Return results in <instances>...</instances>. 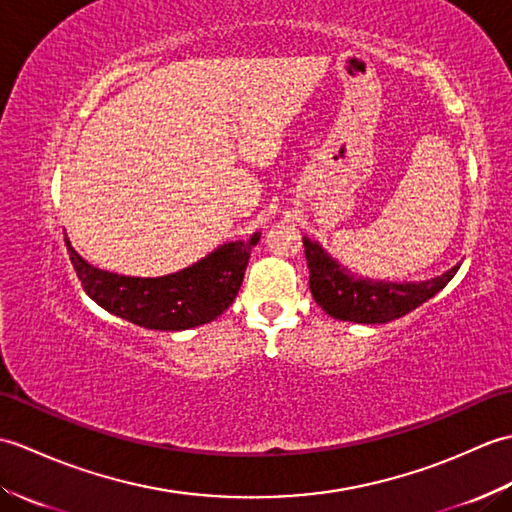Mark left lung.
I'll list each match as a JSON object with an SVG mask.
<instances>
[{"instance_id":"obj_1","label":"left lung","mask_w":512,"mask_h":512,"mask_svg":"<svg viewBox=\"0 0 512 512\" xmlns=\"http://www.w3.org/2000/svg\"><path fill=\"white\" fill-rule=\"evenodd\" d=\"M306 248V262L310 268V292L314 301L339 321L352 323H389L394 319L405 317L407 312L416 310L424 301L436 297L438 292L449 284L453 275L458 273V266L449 268L427 281H374L354 277L332 259L325 250L303 237Z\"/></svg>"}]
</instances>
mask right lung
Wrapping results in <instances>:
<instances>
[{"label": "right lung", "instance_id": "add662e5", "mask_svg": "<svg viewBox=\"0 0 512 512\" xmlns=\"http://www.w3.org/2000/svg\"><path fill=\"white\" fill-rule=\"evenodd\" d=\"M262 233L246 242L217 246L198 264L165 277H125L94 268L76 253L65 235L70 262L83 290L107 312L147 330L178 332L209 323L231 306L242 286L253 246Z\"/></svg>", "mask_w": 512, "mask_h": 512}]
</instances>
